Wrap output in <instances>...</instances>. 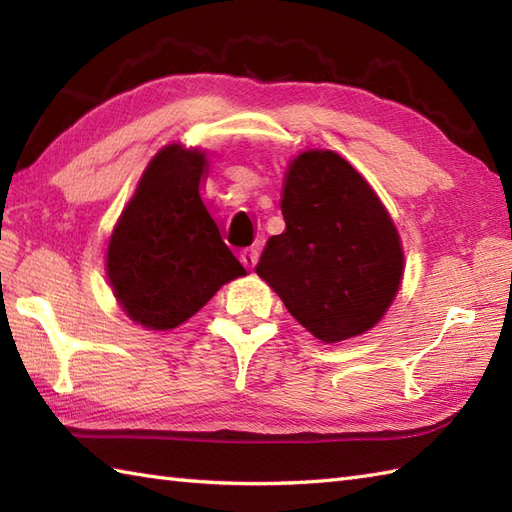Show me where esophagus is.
I'll list each match as a JSON object with an SVG mask.
<instances>
[{
	"instance_id": "obj_1",
	"label": "esophagus",
	"mask_w": 512,
	"mask_h": 512,
	"mask_svg": "<svg viewBox=\"0 0 512 512\" xmlns=\"http://www.w3.org/2000/svg\"><path fill=\"white\" fill-rule=\"evenodd\" d=\"M257 259H259V251L255 246H251V248H244L242 251V261H244V266L246 268H255V264H257Z\"/></svg>"
}]
</instances>
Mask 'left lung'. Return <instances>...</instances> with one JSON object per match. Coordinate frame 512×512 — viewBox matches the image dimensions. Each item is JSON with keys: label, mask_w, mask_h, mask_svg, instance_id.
Instances as JSON below:
<instances>
[{"label": "left lung", "mask_w": 512, "mask_h": 512, "mask_svg": "<svg viewBox=\"0 0 512 512\" xmlns=\"http://www.w3.org/2000/svg\"><path fill=\"white\" fill-rule=\"evenodd\" d=\"M285 231L255 266L288 312L323 342L364 334L395 299L399 233L375 192L329 150L296 157L281 192Z\"/></svg>", "instance_id": "1"}]
</instances>
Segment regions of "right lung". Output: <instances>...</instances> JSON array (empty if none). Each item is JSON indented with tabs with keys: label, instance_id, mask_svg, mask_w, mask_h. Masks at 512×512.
<instances>
[{
	"label": "right lung",
	"instance_id": "obj_1",
	"mask_svg": "<svg viewBox=\"0 0 512 512\" xmlns=\"http://www.w3.org/2000/svg\"><path fill=\"white\" fill-rule=\"evenodd\" d=\"M205 154L163 148L141 176L111 235L106 272L135 323L174 329L246 268L202 200Z\"/></svg>",
	"mask_w": 512,
	"mask_h": 512
}]
</instances>
